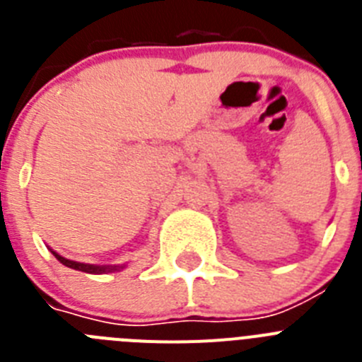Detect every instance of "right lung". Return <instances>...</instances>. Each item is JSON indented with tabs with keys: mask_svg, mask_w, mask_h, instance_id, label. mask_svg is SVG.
Returning <instances> with one entry per match:
<instances>
[{
	"mask_svg": "<svg viewBox=\"0 0 362 362\" xmlns=\"http://www.w3.org/2000/svg\"><path fill=\"white\" fill-rule=\"evenodd\" d=\"M50 252L54 254V257L59 261L62 264H65V267L69 268H74V270H79V272H86V274H108V272H117L121 270L123 267H110V264H103V267H98V264H85V263H78V261H70V259H65L62 257L59 254H56V252L50 248Z\"/></svg>",
	"mask_w": 362,
	"mask_h": 362,
	"instance_id": "obj_1",
	"label": "right lung"
}]
</instances>
